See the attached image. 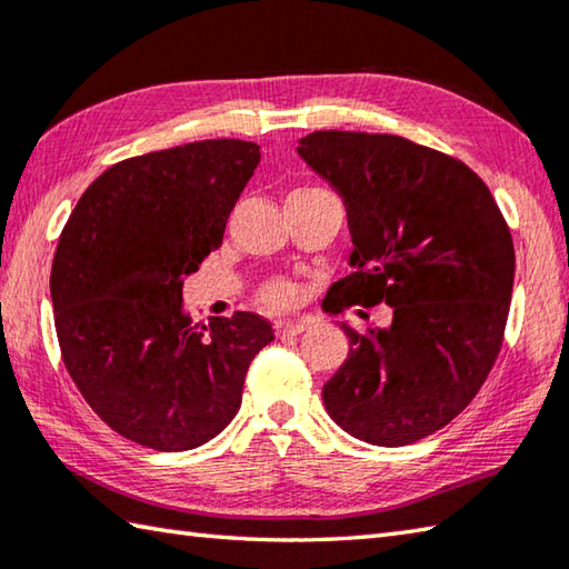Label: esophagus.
I'll return each mask as SVG.
<instances>
[{
  "mask_svg": "<svg viewBox=\"0 0 569 569\" xmlns=\"http://www.w3.org/2000/svg\"><path fill=\"white\" fill-rule=\"evenodd\" d=\"M306 330H308L306 320H278L276 322V336L278 338H296Z\"/></svg>",
  "mask_w": 569,
  "mask_h": 569,
  "instance_id": "obj_1",
  "label": "esophagus"
}]
</instances>
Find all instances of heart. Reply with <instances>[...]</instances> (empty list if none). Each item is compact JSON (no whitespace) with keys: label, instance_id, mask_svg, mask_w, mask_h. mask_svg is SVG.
<instances>
[{"label":"heart","instance_id":"obj_1","mask_svg":"<svg viewBox=\"0 0 569 569\" xmlns=\"http://www.w3.org/2000/svg\"><path fill=\"white\" fill-rule=\"evenodd\" d=\"M261 300L271 308H288L296 300V286L288 281H271L269 286H263Z\"/></svg>","mask_w":569,"mask_h":569}]
</instances>
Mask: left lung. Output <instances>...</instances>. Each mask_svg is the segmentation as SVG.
Instances as JSON below:
<instances>
[{"label": "left lung", "mask_w": 569, "mask_h": 569, "mask_svg": "<svg viewBox=\"0 0 569 569\" xmlns=\"http://www.w3.org/2000/svg\"><path fill=\"white\" fill-rule=\"evenodd\" d=\"M298 158L340 194L352 273L330 288V313L387 303L389 328L350 338L322 387L338 427L375 447H405L469 407L503 345L516 251L481 177L399 136L318 130Z\"/></svg>", "instance_id": "left-lung-1"}]
</instances>
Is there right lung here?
Wrapping results in <instances>:
<instances>
[{
    "label": "right lung",
    "instance_id": "right-lung-1",
    "mask_svg": "<svg viewBox=\"0 0 569 569\" xmlns=\"http://www.w3.org/2000/svg\"><path fill=\"white\" fill-rule=\"evenodd\" d=\"M261 150L199 140L122 160L86 189L61 231L51 303L63 365L96 415L154 451L214 439L241 407L253 355L273 340L256 313L192 322L184 276L221 247Z\"/></svg>",
    "mask_w": 569,
    "mask_h": 569
}]
</instances>
